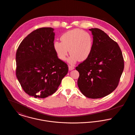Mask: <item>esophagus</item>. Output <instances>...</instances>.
I'll list each match as a JSON object with an SVG mask.
<instances>
[{
  "instance_id": "esophagus-1",
  "label": "esophagus",
  "mask_w": 135,
  "mask_h": 135,
  "mask_svg": "<svg viewBox=\"0 0 135 135\" xmlns=\"http://www.w3.org/2000/svg\"><path fill=\"white\" fill-rule=\"evenodd\" d=\"M74 69V66H73V65H69V70L70 71H71V70H73Z\"/></svg>"
}]
</instances>
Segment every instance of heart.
Here are the masks:
<instances>
[{
	"label": "heart",
	"mask_w": 135,
	"mask_h": 135,
	"mask_svg": "<svg viewBox=\"0 0 135 135\" xmlns=\"http://www.w3.org/2000/svg\"><path fill=\"white\" fill-rule=\"evenodd\" d=\"M61 42L55 41L53 47L59 59L65 60L69 50L71 56L68 61L71 64L86 60L91 52L93 39L89 33L80 29H74L64 33L60 38Z\"/></svg>",
	"instance_id": "obj_1"
}]
</instances>
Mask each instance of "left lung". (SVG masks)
<instances>
[{
	"label": "left lung",
	"mask_w": 135,
	"mask_h": 135,
	"mask_svg": "<svg viewBox=\"0 0 135 135\" xmlns=\"http://www.w3.org/2000/svg\"><path fill=\"white\" fill-rule=\"evenodd\" d=\"M91 31L93 45L89 57L76 67L82 93L90 98H99L110 94L117 87L124 68L120 48L104 31Z\"/></svg>",
	"instance_id": "8db88e82"
}]
</instances>
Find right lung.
Here are the masks:
<instances>
[{"mask_svg":"<svg viewBox=\"0 0 135 135\" xmlns=\"http://www.w3.org/2000/svg\"><path fill=\"white\" fill-rule=\"evenodd\" d=\"M52 28H41L28 35L16 52V76L22 89L31 96L44 98L54 93L67 74L66 63L53 47Z\"/></svg>","mask_w":135,"mask_h":135,"instance_id":"obj_1","label":"right lung"}]
</instances>
